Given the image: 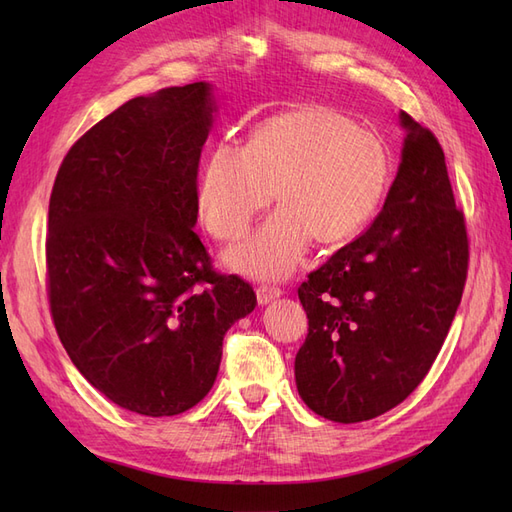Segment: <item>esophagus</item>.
<instances>
[{
	"instance_id": "obj_1",
	"label": "esophagus",
	"mask_w": 512,
	"mask_h": 512,
	"mask_svg": "<svg viewBox=\"0 0 512 512\" xmlns=\"http://www.w3.org/2000/svg\"><path fill=\"white\" fill-rule=\"evenodd\" d=\"M280 294H282V288H277V286L262 284V286L256 288V297H258V303H260V305H267L269 301L280 297Z\"/></svg>"
}]
</instances>
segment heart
I'll return each instance as SVG.
<instances>
[{
  "label": "heart",
  "mask_w": 512,
  "mask_h": 512,
  "mask_svg": "<svg viewBox=\"0 0 512 512\" xmlns=\"http://www.w3.org/2000/svg\"><path fill=\"white\" fill-rule=\"evenodd\" d=\"M389 179V149L376 132L331 106L301 104L256 123L245 145H215L200 168L196 205L211 237L235 243L273 198L280 209L226 262L280 280L312 239L339 245L359 235Z\"/></svg>",
  "instance_id": "obj_1"
}]
</instances>
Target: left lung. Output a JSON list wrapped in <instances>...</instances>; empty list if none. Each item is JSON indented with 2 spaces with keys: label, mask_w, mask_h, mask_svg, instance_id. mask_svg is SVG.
Masks as SVG:
<instances>
[{
  "label": "left lung",
  "mask_w": 512,
  "mask_h": 512,
  "mask_svg": "<svg viewBox=\"0 0 512 512\" xmlns=\"http://www.w3.org/2000/svg\"><path fill=\"white\" fill-rule=\"evenodd\" d=\"M399 119L408 136L378 218L299 286L309 329L294 380L307 408L335 423L389 412L423 382L468 277L444 151L408 113Z\"/></svg>",
  "instance_id": "1"
}]
</instances>
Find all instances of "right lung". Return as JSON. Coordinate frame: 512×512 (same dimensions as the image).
<instances>
[{
    "instance_id": "1",
    "label": "right lung",
    "mask_w": 512,
    "mask_h": 512,
    "mask_svg": "<svg viewBox=\"0 0 512 512\" xmlns=\"http://www.w3.org/2000/svg\"><path fill=\"white\" fill-rule=\"evenodd\" d=\"M209 83L119 106L76 141L49 203L46 292L76 369L145 416L196 406L218 376L226 331L254 288L213 269L192 230Z\"/></svg>"
}]
</instances>
